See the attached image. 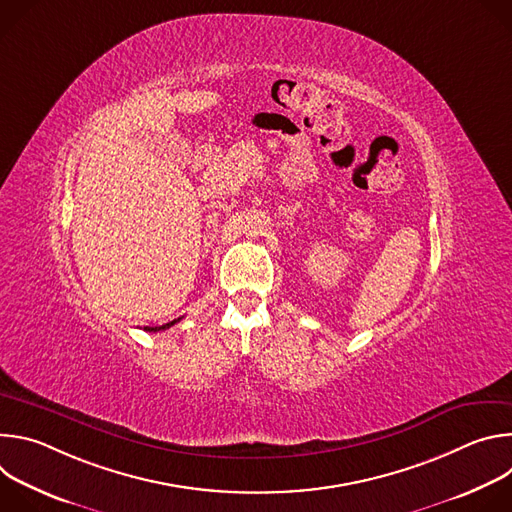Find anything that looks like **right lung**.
<instances>
[{
	"label": "right lung",
	"mask_w": 512,
	"mask_h": 512,
	"mask_svg": "<svg viewBox=\"0 0 512 512\" xmlns=\"http://www.w3.org/2000/svg\"><path fill=\"white\" fill-rule=\"evenodd\" d=\"M176 324V320L174 322H168V324H164V326H156V328H145V330H148V332H160V330H166V328H170V326H174Z\"/></svg>",
	"instance_id": "right-lung-1"
}]
</instances>
